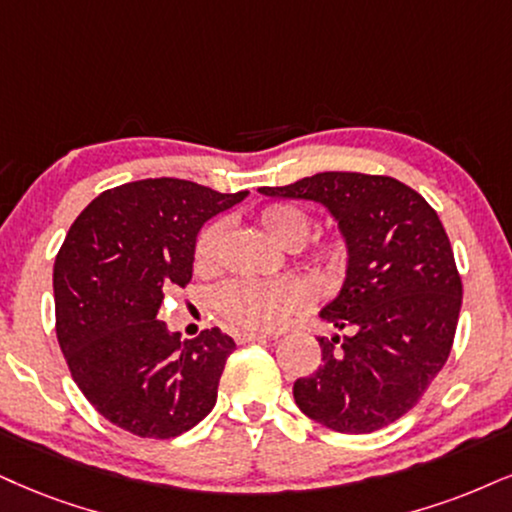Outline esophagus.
Returning <instances> with one entry per match:
<instances>
[{
  "instance_id": "esophagus-1",
  "label": "esophagus",
  "mask_w": 512,
  "mask_h": 512,
  "mask_svg": "<svg viewBox=\"0 0 512 512\" xmlns=\"http://www.w3.org/2000/svg\"><path fill=\"white\" fill-rule=\"evenodd\" d=\"M232 337H235L237 344H251V342H261V339H268V334L249 332V330H235V332H232Z\"/></svg>"
}]
</instances>
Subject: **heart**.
Listing matches in <instances>:
<instances>
[{
	"label": "heart",
	"instance_id": "b5f03b06",
	"mask_svg": "<svg viewBox=\"0 0 512 512\" xmlns=\"http://www.w3.org/2000/svg\"><path fill=\"white\" fill-rule=\"evenodd\" d=\"M256 223L285 249H299L313 230V218L296 204H268L256 213ZM223 225L211 223L199 232L194 244V266L199 273H211L218 266ZM351 244L344 235H330L308 249L304 263L323 285H339L351 268ZM306 304V292L296 282L237 280L225 282L213 294V306L230 325L244 330H273L289 313Z\"/></svg>",
	"mask_w": 512,
	"mask_h": 512
}]
</instances>
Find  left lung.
Here are the masks:
<instances>
[{"label": "left lung", "instance_id": "obj_1", "mask_svg": "<svg viewBox=\"0 0 512 512\" xmlns=\"http://www.w3.org/2000/svg\"><path fill=\"white\" fill-rule=\"evenodd\" d=\"M261 194L330 208L351 244V268L323 320V363L294 382L308 418L342 434L391 425L422 399L449 361L463 282L437 211L389 175L318 173Z\"/></svg>", "mask_w": 512, "mask_h": 512}]
</instances>
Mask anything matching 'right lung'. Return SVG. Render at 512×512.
<instances>
[{
	"label": "right lung",
	"instance_id": "1",
	"mask_svg": "<svg viewBox=\"0 0 512 512\" xmlns=\"http://www.w3.org/2000/svg\"><path fill=\"white\" fill-rule=\"evenodd\" d=\"M244 197L175 178L125 182L87 204L56 254V339L71 377L135 437H178L216 406L232 337L213 327L182 342L156 313L163 292L192 280L201 225Z\"/></svg>",
	"mask_w": 512,
	"mask_h": 512
}]
</instances>
